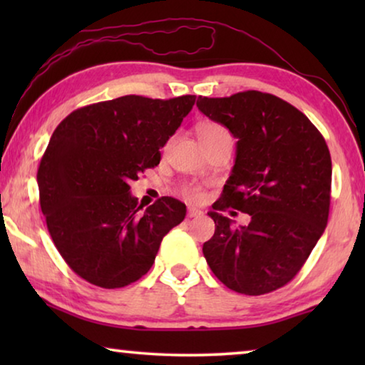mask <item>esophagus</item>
Returning a JSON list of instances; mask_svg holds the SVG:
<instances>
[{
  "mask_svg": "<svg viewBox=\"0 0 365 365\" xmlns=\"http://www.w3.org/2000/svg\"><path fill=\"white\" fill-rule=\"evenodd\" d=\"M202 214V211H200V209H196V207H188V212H187V215L188 217H197V215H201Z\"/></svg>",
  "mask_w": 365,
  "mask_h": 365,
  "instance_id": "34e87169",
  "label": "esophagus"
}]
</instances>
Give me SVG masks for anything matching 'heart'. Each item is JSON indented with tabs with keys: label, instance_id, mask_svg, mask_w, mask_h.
<instances>
[{
	"label": "heart",
	"instance_id": "b5f03b06",
	"mask_svg": "<svg viewBox=\"0 0 365 365\" xmlns=\"http://www.w3.org/2000/svg\"><path fill=\"white\" fill-rule=\"evenodd\" d=\"M196 135L202 143V146L212 143V141H217L220 138L230 137L225 128L222 127L220 123L214 122V120H202V122L197 123ZM182 191H183V195L191 201H200V200H202V196H205V191H202L201 187H196V185H190V187H185Z\"/></svg>",
	"mask_w": 365,
	"mask_h": 365
}]
</instances>
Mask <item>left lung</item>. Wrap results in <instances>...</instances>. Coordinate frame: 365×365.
I'll use <instances>...</instances> for the list:
<instances>
[{
    "label": "left lung",
    "instance_id": "left-lung-1",
    "mask_svg": "<svg viewBox=\"0 0 365 365\" xmlns=\"http://www.w3.org/2000/svg\"><path fill=\"white\" fill-rule=\"evenodd\" d=\"M196 106L238 140L232 174L207 212L215 232L202 255L233 292L259 296L279 289L294 279L327 227L329 146L301 110L270 93L197 96ZM228 207L250 213V224L233 229L220 214Z\"/></svg>",
    "mask_w": 365,
    "mask_h": 365
}]
</instances>
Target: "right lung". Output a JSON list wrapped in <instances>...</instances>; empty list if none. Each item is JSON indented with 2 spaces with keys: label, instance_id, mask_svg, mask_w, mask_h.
Wrapping results in <instances>:
<instances>
[{
  "label": "right lung",
  "instance_id": "1",
  "mask_svg": "<svg viewBox=\"0 0 365 365\" xmlns=\"http://www.w3.org/2000/svg\"><path fill=\"white\" fill-rule=\"evenodd\" d=\"M195 100L120 96L73 110L53 132L36 174L41 212L59 255L91 285L141 279L185 219L187 206L170 196L141 212L130 182L159 164Z\"/></svg>",
  "mask_w": 365,
  "mask_h": 365
}]
</instances>
